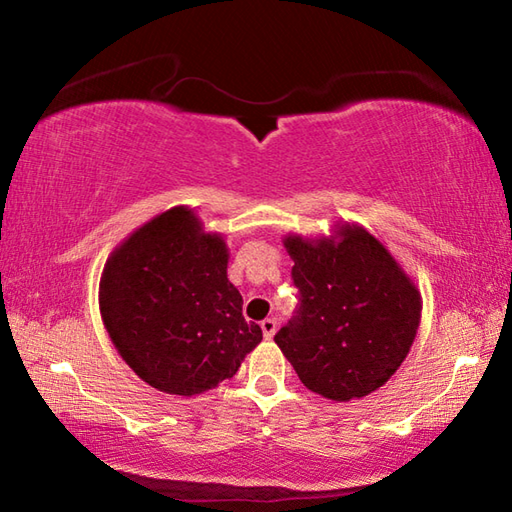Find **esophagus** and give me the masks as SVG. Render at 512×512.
Here are the masks:
<instances>
[{"label": "esophagus", "mask_w": 512, "mask_h": 512, "mask_svg": "<svg viewBox=\"0 0 512 512\" xmlns=\"http://www.w3.org/2000/svg\"><path fill=\"white\" fill-rule=\"evenodd\" d=\"M262 332L266 339H273L275 332H277V321L275 319H264L262 321Z\"/></svg>", "instance_id": "34e87169"}]
</instances>
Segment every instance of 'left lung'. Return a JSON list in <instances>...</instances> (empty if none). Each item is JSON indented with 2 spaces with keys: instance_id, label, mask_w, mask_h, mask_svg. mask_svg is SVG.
I'll return each instance as SVG.
<instances>
[{
  "instance_id": "8db88e82",
  "label": "left lung",
  "mask_w": 512,
  "mask_h": 512,
  "mask_svg": "<svg viewBox=\"0 0 512 512\" xmlns=\"http://www.w3.org/2000/svg\"><path fill=\"white\" fill-rule=\"evenodd\" d=\"M297 317L275 343L314 394L350 402L396 374L416 339L422 297L367 228L336 222L332 235L288 233Z\"/></svg>"
}]
</instances>
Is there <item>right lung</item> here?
Instances as JSON below:
<instances>
[{"mask_svg": "<svg viewBox=\"0 0 512 512\" xmlns=\"http://www.w3.org/2000/svg\"><path fill=\"white\" fill-rule=\"evenodd\" d=\"M228 246L189 206L156 215L107 257L99 308L118 354L138 378L195 396L233 378L262 328L242 317L228 281Z\"/></svg>", "mask_w": 512, "mask_h": 512, "instance_id": "1", "label": "right lung"}]
</instances>
